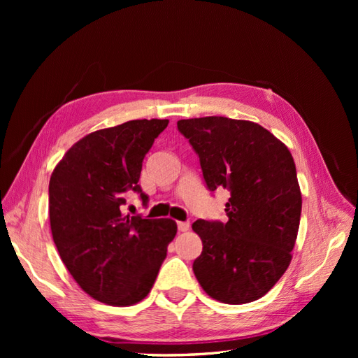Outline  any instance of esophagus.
Listing matches in <instances>:
<instances>
[{
	"label": "esophagus",
	"instance_id": "esophagus-1",
	"mask_svg": "<svg viewBox=\"0 0 358 358\" xmlns=\"http://www.w3.org/2000/svg\"><path fill=\"white\" fill-rule=\"evenodd\" d=\"M178 229H179V231H188L189 230V222L179 221L178 222Z\"/></svg>",
	"mask_w": 358,
	"mask_h": 358
}]
</instances>
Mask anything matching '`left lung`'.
<instances>
[{"label": "left lung", "mask_w": 358, "mask_h": 358, "mask_svg": "<svg viewBox=\"0 0 358 358\" xmlns=\"http://www.w3.org/2000/svg\"><path fill=\"white\" fill-rule=\"evenodd\" d=\"M199 154L206 185L230 191L225 224H192L203 251L192 270L206 294L243 305L273 288L291 263L301 192L288 148L251 121L206 116L178 121Z\"/></svg>", "instance_id": "left-lung-1"}]
</instances>
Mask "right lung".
Returning <instances> with one entry per match:
<instances>
[{"label":"right lung","mask_w":358,"mask_h":358,"mask_svg":"<svg viewBox=\"0 0 358 358\" xmlns=\"http://www.w3.org/2000/svg\"><path fill=\"white\" fill-rule=\"evenodd\" d=\"M169 119H137L90 133L58 162L49 182V218L62 263L79 287L110 306H131L152 288L178 225L122 213L140 192L142 162Z\"/></svg>","instance_id":"right-lung-1"}]
</instances>
